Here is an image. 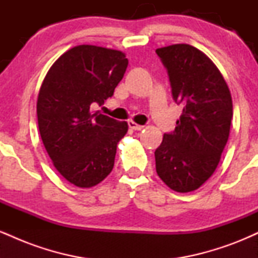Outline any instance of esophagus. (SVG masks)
<instances>
[{"label": "esophagus", "mask_w": 258, "mask_h": 258, "mask_svg": "<svg viewBox=\"0 0 258 258\" xmlns=\"http://www.w3.org/2000/svg\"><path fill=\"white\" fill-rule=\"evenodd\" d=\"M128 126H130V128L135 130V131H141V130H143V127H144L142 125H138V123H136L135 121H130Z\"/></svg>", "instance_id": "1"}]
</instances>
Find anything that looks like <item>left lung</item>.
Returning <instances> with one entry per match:
<instances>
[{
	"label": "left lung",
	"instance_id": "left-lung-1",
	"mask_svg": "<svg viewBox=\"0 0 258 258\" xmlns=\"http://www.w3.org/2000/svg\"><path fill=\"white\" fill-rule=\"evenodd\" d=\"M172 97L183 108L173 132L155 150L158 176L178 193L200 188L215 172L229 137L233 102L227 82L205 53L178 43L156 49Z\"/></svg>",
	"mask_w": 258,
	"mask_h": 258
}]
</instances>
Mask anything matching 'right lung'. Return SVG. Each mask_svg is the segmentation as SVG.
Segmentation results:
<instances>
[{
    "label": "right lung",
    "instance_id": "add662e5",
    "mask_svg": "<svg viewBox=\"0 0 258 258\" xmlns=\"http://www.w3.org/2000/svg\"><path fill=\"white\" fill-rule=\"evenodd\" d=\"M127 65L125 53L81 44L61 54L41 85V139L58 172L79 188L97 185L114 167L128 125L92 108L114 94Z\"/></svg>",
    "mask_w": 258,
    "mask_h": 258
}]
</instances>
